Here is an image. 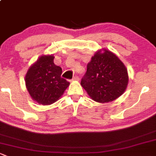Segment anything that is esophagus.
<instances>
[{
  "label": "esophagus",
  "mask_w": 156,
  "mask_h": 156,
  "mask_svg": "<svg viewBox=\"0 0 156 156\" xmlns=\"http://www.w3.org/2000/svg\"><path fill=\"white\" fill-rule=\"evenodd\" d=\"M72 80H73V81H78V80H79V77H78V75H75Z\"/></svg>",
  "instance_id": "34e87169"
}]
</instances>
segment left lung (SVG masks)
<instances>
[{"instance_id":"obj_1","label":"left lung","mask_w":156,"mask_h":156,"mask_svg":"<svg viewBox=\"0 0 156 156\" xmlns=\"http://www.w3.org/2000/svg\"><path fill=\"white\" fill-rule=\"evenodd\" d=\"M129 77L127 69L118 57L108 50L96 52L87 64L81 84L97 102H109L126 90Z\"/></svg>"}]
</instances>
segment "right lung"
<instances>
[{
    "instance_id": "right-lung-1",
    "label": "right lung",
    "mask_w": 156,
    "mask_h": 156,
    "mask_svg": "<svg viewBox=\"0 0 156 156\" xmlns=\"http://www.w3.org/2000/svg\"><path fill=\"white\" fill-rule=\"evenodd\" d=\"M54 59L52 55L40 57L25 76L26 87L32 99L44 105L58 100L69 85L61 77V67L54 63Z\"/></svg>"
}]
</instances>
